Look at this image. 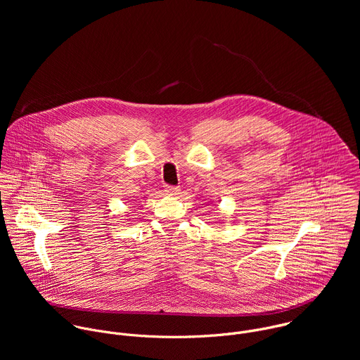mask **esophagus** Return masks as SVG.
<instances>
[{
  "instance_id": "1",
  "label": "esophagus",
  "mask_w": 360,
  "mask_h": 360,
  "mask_svg": "<svg viewBox=\"0 0 360 360\" xmlns=\"http://www.w3.org/2000/svg\"><path fill=\"white\" fill-rule=\"evenodd\" d=\"M179 192H181V189L178 186H171V185L165 186V193L169 196H176V195H179Z\"/></svg>"
}]
</instances>
